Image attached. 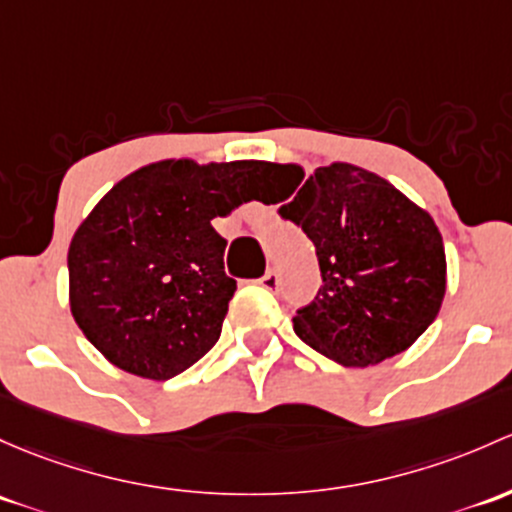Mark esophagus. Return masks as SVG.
Returning a JSON list of instances; mask_svg holds the SVG:
<instances>
[{"label": "esophagus", "mask_w": 512, "mask_h": 512, "mask_svg": "<svg viewBox=\"0 0 512 512\" xmlns=\"http://www.w3.org/2000/svg\"><path fill=\"white\" fill-rule=\"evenodd\" d=\"M279 282H282V279H279V272L277 270H267L265 274H262V279H260L262 287L270 289V292H277Z\"/></svg>", "instance_id": "1"}]
</instances>
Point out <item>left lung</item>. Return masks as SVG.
Listing matches in <instances>:
<instances>
[{"mask_svg":"<svg viewBox=\"0 0 512 512\" xmlns=\"http://www.w3.org/2000/svg\"><path fill=\"white\" fill-rule=\"evenodd\" d=\"M279 169L294 176L284 198L298 191L279 215L314 242L324 282L297 309V336L346 368L407 351L437 319L446 292L444 240L432 215L360 166H321L304 184L299 166Z\"/></svg>","mask_w":512,"mask_h":512,"instance_id":"obj_1","label":"left lung"}]
</instances>
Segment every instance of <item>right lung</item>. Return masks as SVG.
Masks as SVG:
<instances>
[{
  "label": "right lung",
  "mask_w": 512,
  "mask_h": 512,
  "mask_svg": "<svg viewBox=\"0 0 512 512\" xmlns=\"http://www.w3.org/2000/svg\"><path fill=\"white\" fill-rule=\"evenodd\" d=\"M270 169L159 161L112 186L80 223L68 250L71 311L112 365L169 380L211 351L238 289L211 220L250 201Z\"/></svg>",
  "instance_id": "right-lung-1"
}]
</instances>
